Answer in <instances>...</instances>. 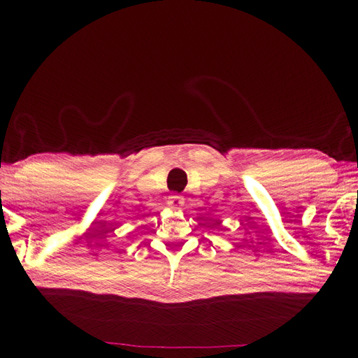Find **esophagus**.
Listing matches in <instances>:
<instances>
[{
    "mask_svg": "<svg viewBox=\"0 0 358 358\" xmlns=\"http://www.w3.org/2000/svg\"><path fill=\"white\" fill-rule=\"evenodd\" d=\"M185 204V196H181L178 194L175 195H171L169 200H167V206L172 208V209H177V208H181Z\"/></svg>",
    "mask_w": 358,
    "mask_h": 358,
    "instance_id": "34e87169",
    "label": "esophagus"
}]
</instances>
